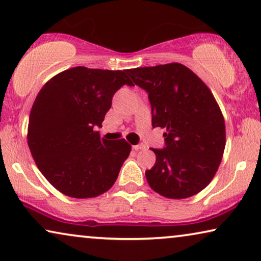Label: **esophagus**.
Returning a JSON list of instances; mask_svg holds the SVG:
<instances>
[{"label": "esophagus", "instance_id": "obj_1", "mask_svg": "<svg viewBox=\"0 0 261 261\" xmlns=\"http://www.w3.org/2000/svg\"><path fill=\"white\" fill-rule=\"evenodd\" d=\"M146 146L144 144H139V145H134L133 146V149H135V151H140V149H145Z\"/></svg>", "mask_w": 261, "mask_h": 261}]
</instances>
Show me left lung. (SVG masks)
Returning <instances> with one entry per match:
<instances>
[{
  "label": "left lung",
  "mask_w": 261,
  "mask_h": 261,
  "mask_svg": "<svg viewBox=\"0 0 261 261\" xmlns=\"http://www.w3.org/2000/svg\"><path fill=\"white\" fill-rule=\"evenodd\" d=\"M127 72L148 94L153 128H166L164 148H152L156 159L146 170L149 187L167 198L198 194L215 176L226 146L224 120L212 91L179 63Z\"/></svg>",
  "instance_id": "8db88e82"
}]
</instances>
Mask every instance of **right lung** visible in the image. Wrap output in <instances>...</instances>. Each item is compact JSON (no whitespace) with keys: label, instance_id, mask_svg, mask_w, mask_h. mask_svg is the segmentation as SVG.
Listing matches in <instances>:
<instances>
[{"label":"right lung","instance_id":"obj_1","mask_svg":"<svg viewBox=\"0 0 261 261\" xmlns=\"http://www.w3.org/2000/svg\"><path fill=\"white\" fill-rule=\"evenodd\" d=\"M133 85L127 70L77 66L51 78L35 98L28 122V146L38 169L62 194L91 198L108 191L130 153L124 140L109 141L96 127L115 92Z\"/></svg>","mask_w":261,"mask_h":261}]
</instances>
